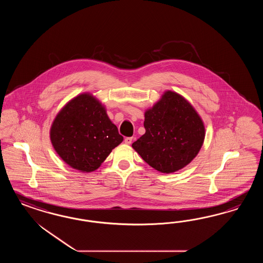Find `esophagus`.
I'll return each mask as SVG.
<instances>
[{"label": "esophagus", "instance_id": "34e87169", "mask_svg": "<svg viewBox=\"0 0 263 263\" xmlns=\"http://www.w3.org/2000/svg\"><path fill=\"white\" fill-rule=\"evenodd\" d=\"M132 141H133L132 137H127V138H125L124 143H126V144H130V143H132Z\"/></svg>", "mask_w": 263, "mask_h": 263}]
</instances>
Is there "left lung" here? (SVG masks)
I'll return each mask as SVG.
<instances>
[{"label": "left lung", "mask_w": 263, "mask_h": 263, "mask_svg": "<svg viewBox=\"0 0 263 263\" xmlns=\"http://www.w3.org/2000/svg\"><path fill=\"white\" fill-rule=\"evenodd\" d=\"M143 126L145 133L132 147L163 174L187 166L199 153L205 136L203 122L191 104L171 90L144 112Z\"/></svg>", "instance_id": "1"}]
</instances>
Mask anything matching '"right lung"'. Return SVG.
I'll use <instances>...</instances> for the list:
<instances>
[{"mask_svg": "<svg viewBox=\"0 0 263 263\" xmlns=\"http://www.w3.org/2000/svg\"><path fill=\"white\" fill-rule=\"evenodd\" d=\"M50 138L59 156L84 173L97 170L123 141L102 104L89 93L76 96L60 111Z\"/></svg>", "mask_w": 263, "mask_h": 263, "instance_id": "obj_1", "label": "right lung"}]
</instances>
